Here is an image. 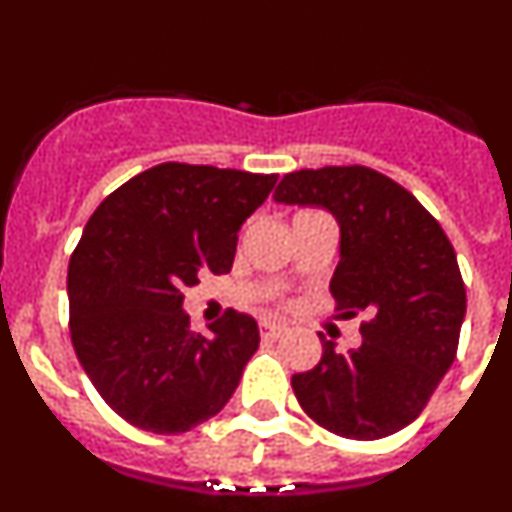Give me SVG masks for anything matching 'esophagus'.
<instances>
[{
  "instance_id": "obj_1",
  "label": "esophagus",
  "mask_w": 512,
  "mask_h": 512,
  "mask_svg": "<svg viewBox=\"0 0 512 512\" xmlns=\"http://www.w3.org/2000/svg\"><path fill=\"white\" fill-rule=\"evenodd\" d=\"M261 336L264 338H269V341H274V338H279L284 333V325H279V323H271V320H261Z\"/></svg>"
}]
</instances>
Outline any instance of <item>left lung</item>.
Instances as JSON below:
<instances>
[{"label":"left lung","mask_w":512,"mask_h":512,"mask_svg":"<svg viewBox=\"0 0 512 512\" xmlns=\"http://www.w3.org/2000/svg\"><path fill=\"white\" fill-rule=\"evenodd\" d=\"M279 205L325 207L341 228L330 292L341 318L364 312L361 346L292 377L302 410L330 433L374 441L413 423L456 359L467 289L436 217L366 166L292 171Z\"/></svg>","instance_id":"obj_1"}]
</instances>
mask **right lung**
<instances>
[{
	"label": "right lung",
	"mask_w": 512,
	"mask_h": 512,
	"mask_svg": "<svg viewBox=\"0 0 512 512\" xmlns=\"http://www.w3.org/2000/svg\"><path fill=\"white\" fill-rule=\"evenodd\" d=\"M277 174L158 164L89 217L69 264L71 341L102 400L151 433H184L225 408L259 348L228 310L212 338L189 330L184 287L228 274L238 230Z\"/></svg>",
	"instance_id": "right-lung-1"
}]
</instances>
